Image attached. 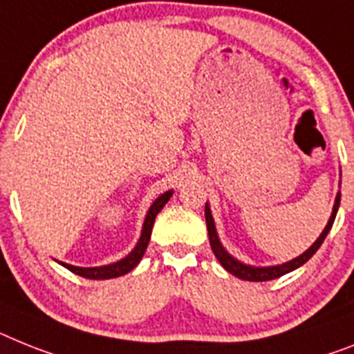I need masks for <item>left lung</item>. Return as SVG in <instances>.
Returning a JSON list of instances; mask_svg holds the SVG:
<instances>
[{
  "mask_svg": "<svg viewBox=\"0 0 354 354\" xmlns=\"http://www.w3.org/2000/svg\"><path fill=\"white\" fill-rule=\"evenodd\" d=\"M338 205H340V194H337L331 218H329L328 225H326V228H324L322 234L319 236V239H317V241H315L313 245L304 252V254H301L299 257H295V259L288 261V263L277 264V266H250V264H245L241 263V261L234 259L232 255L223 248L221 241H219L218 232H216V225H214L212 214H210L209 203L205 205V221H207V230H209V241H210V246H212V252L214 255L218 257V261L221 263L223 268L232 273V275H236V277L243 279V281H257V283H263V281H272V279L283 277V275L293 272V270H297L299 266H302L306 261H310L311 257H313V254L319 250L320 245H322L324 239H326V236H328V232L331 230V227H333V221L335 218H337V212H338Z\"/></svg>",
  "mask_w": 354,
  "mask_h": 354,
  "instance_id": "1",
  "label": "left lung"
}]
</instances>
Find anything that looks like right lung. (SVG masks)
I'll list each match as a JSON object with an SVG mask.
<instances>
[{"label": "right lung", "mask_w": 354, "mask_h": 354, "mask_svg": "<svg viewBox=\"0 0 354 354\" xmlns=\"http://www.w3.org/2000/svg\"><path fill=\"white\" fill-rule=\"evenodd\" d=\"M171 196H172V191H167V192H163L160 198H156V200H154V203L151 205L149 212H147V216H145L140 239H138L136 246L131 250V254L126 255L124 259L117 261V263H113V264H106V266H95V268H81V266H71V264H66V263H61V264L64 266V268L70 270V272L77 273V275H81V277L97 279V281H100V279L120 277V275H124V273L131 272L136 264L140 263V259L144 257V254H145V248H147V245H149L151 230H153L156 214L163 209V205L171 200Z\"/></svg>", "instance_id": "right-lung-1"}]
</instances>
